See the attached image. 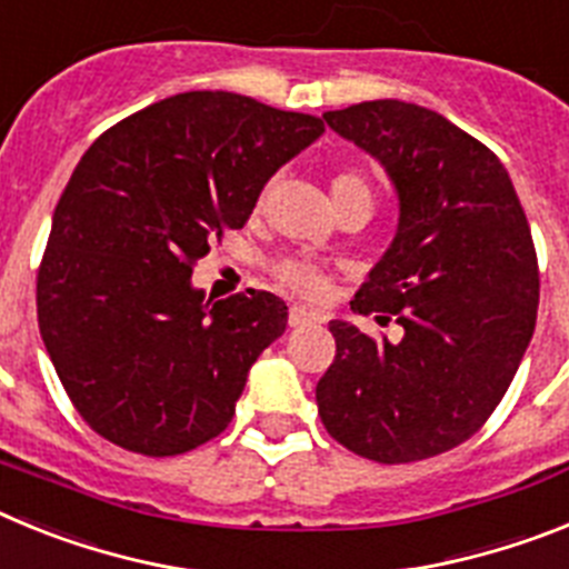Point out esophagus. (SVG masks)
Segmentation results:
<instances>
[{
    "label": "esophagus",
    "instance_id": "esophagus-1",
    "mask_svg": "<svg viewBox=\"0 0 569 569\" xmlns=\"http://www.w3.org/2000/svg\"><path fill=\"white\" fill-rule=\"evenodd\" d=\"M288 321H290V328H308V325H321V321H325V316L313 313V310H308V308H290Z\"/></svg>",
    "mask_w": 569,
    "mask_h": 569
}]
</instances>
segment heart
Segmentation results:
<instances>
[{
    "instance_id": "obj_1",
    "label": "heart",
    "mask_w": 569,
    "mask_h": 569,
    "mask_svg": "<svg viewBox=\"0 0 569 569\" xmlns=\"http://www.w3.org/2000/svg\"><path fill=\"white\" fill-rule=\"evenodd\" d=\"M330 199H333L336 208L350 202V199H370V202H373V188H370L367 176L359 173V170H339V173H333V179H330ZM261 202H264V193H261ZM276 276H279V281H284L288 288H293L296 293L316 296L321 290L319 270L310 268L308 261L281 259L279 264H276Z\"/></svg>"
}]
</instances>
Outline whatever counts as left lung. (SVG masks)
Wrapping results in <instances>:
<instances>
[{
	"mask_svg": "<svg viewBox=\"0 0 569 569\" xmlns=\"http://www.w3.org/2000/svg\"><path fill=\"white\" fill-rule=\"evenodd\" d=\"M325 122L379 159L399 230L350 301L396 319L399 341L330 321L336 359L316 385L321 425L379 465L470 439L505 399L539 313V259L499 156L436 110L399 99L328 110Z\"/></svg>",
	"mask_w": 569,
	"mask_h": 569,
	"instance_id": "left-lung-1",
	"label": "left lung"
}]
</instances>
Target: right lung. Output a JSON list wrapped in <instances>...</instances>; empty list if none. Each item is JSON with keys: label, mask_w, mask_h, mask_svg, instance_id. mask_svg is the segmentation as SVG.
I'll list each match as a JSON object with an SVG mask.
<instances>
[{"label": "right lung", "mask_w": 569, "mask_h": 569, "mask_svg": "<svg viewBox=\"0 0 569 569\" xmlns=\"http://www.w3.org/2000/svg\"><path fill=\"white\" fill-rule=\"evenodd\" d=\"M321 133L319 116L190 90L90 144L53 210L37 313L59 381L102 439L162 459L230 425L288 305L268 290L204 301L190 273Z\"/></svg>", "instance_id": "add662e5"}]
</instances>
